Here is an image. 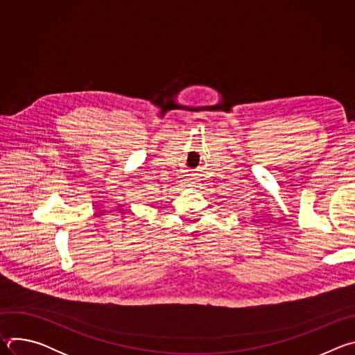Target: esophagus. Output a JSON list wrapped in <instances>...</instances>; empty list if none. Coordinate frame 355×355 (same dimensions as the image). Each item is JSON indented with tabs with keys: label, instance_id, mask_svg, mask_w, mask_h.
<instances>
[{
	"label": "esophagus",
	"instance_id": "34e87169",
	"mask_svg": "<svg viewBox=\"0 0 355 355\" xmlns=\"http://www.w3.org/2000/svg\"><path fill=\"white\" fill-rule=\"evenodd\" d=\"M191 187H192V185H191Z\"/></svg>",
	"mask_w": 355,
	"mask_h": 355
}]
</instances>
